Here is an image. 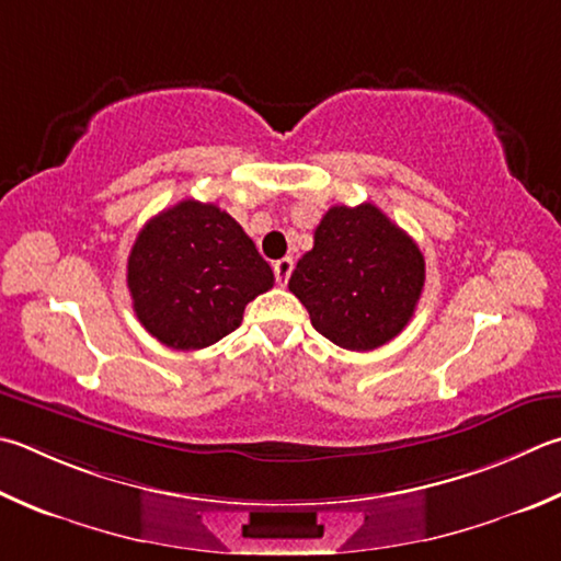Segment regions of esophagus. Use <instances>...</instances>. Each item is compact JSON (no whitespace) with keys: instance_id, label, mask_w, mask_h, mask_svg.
<instances>
[{"instance_id":"1","label":"esophagus","mask_w":561,"mask_h":561,"mask_svg":"<svg viewBox=\"0 0 561 561\" xmlns=\"http://www.w3.org/2000/svg\"><path fill=\"white\" fill-rule=\"evenodd\" d=\"M291 270H294V260L291 257H282V260L274 262V277H277L279 287H284V284L289 282Z\"/></svg>"}]
</instances>
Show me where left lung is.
<instances>
[{"label": "left lung", "mask_w": 561, "mask_h": 561, "mask_svg": "<svg viewBox=\"0 0 561 561\" xmlns=\"http://www.w3.org/2000/svg\"><path fill=\"white\" fill-rule=\"evenodd\" d=\"M422 287V250L373 203L329 208L289 279L313 329L358 353L390 343L410 323Z\"/></svg>", "instance_id": "1"}]
</instances>
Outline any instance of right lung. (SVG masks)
Wrapping results in <instances>:
<instances>
[{
  "instance_id": "obj_1",
  "label": "right lung",
  "mask_w": 561,
  "mask_h": 561,
  "mask_svg": "<svg viewBox=\"0 0 561 561\" xmlns=\"http://www.w3.org/2000/svg\"><path fill=\"white\" fill-rule=\"evenodd\" d=\"M272 284V267L240 222L213 203L191 198L151 218L127 260L139 323L174 351L218 343Z\"/></svg>"
}]
</instances>
